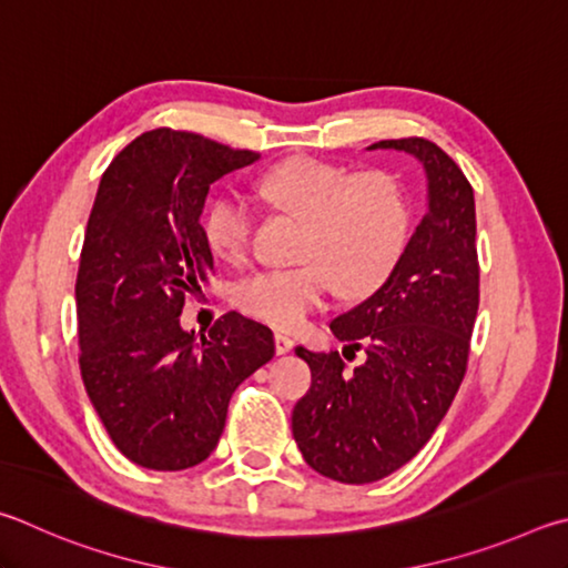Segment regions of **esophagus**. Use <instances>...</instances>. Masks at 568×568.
<instances>
[{
	"label": "esophagus",
	"instance_id": "esophagus-1",
	"mask_svg": "<svg viewBox=\"0 0 568 568\" xmlns=\"http://www.w3.org/2000/svg\"><path fill=\"white\" fill-rule=\"evenodd\" d=\"M274 349H276V354H290L294 349V339L290 334L276 332L274 334Z\"/></svg>",
	"mask_w": 568,
	"mask_h": 568
}]
</instances>
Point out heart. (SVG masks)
I'll return each instance as SVG.
<instances>
[{
	"label": "heart",
	"mask_w": 568,
	"mask_h": 568,
	"mask_svg": "<svg viewBox=\"0 0 568 568\" xmlns=\"http://www.w3.org/2000/svg\"><path fill=\"white\" fill-rule=\"evenodd\" d=\"M258 194L302 219L290 268H264L236 284L244 314L276 329H296L322 310L336 284L344 296L379 286L399 258L409 232V202L392 174H354L346 166L296 156L258 179ZM209 248L244 262L252 248L254 212L242 194H219L204 212Z\"/></svg>",
	"instance_id": "heart-1"
}]
</instances>
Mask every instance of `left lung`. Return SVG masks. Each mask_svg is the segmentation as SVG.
I'll return each instance as SVG.
<instances>
[{
    "label": "left lung",
    "mask_w": 568,
    "mask_h": 568,
    "mask_svg": "<svg viewBox=\"0 0 568 568\" xmlns=\"http://www.w3.org/2000/svg\"><path fill=\"white\" fill-rule=\"evenodd\" d=\"M419 159L429 204L392 274L369 300L332 322L344 353L364 348L346 371L339 352L296 356L312 389L292 414L294 442L314 471L342 484H372L412 462L449 412L469 362L479 312L476 206L469 179L429 139H384Z\"/></svg>",
    "instance_id": "obj_1"
}]
</instances>
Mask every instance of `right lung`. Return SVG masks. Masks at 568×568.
Instances as JSON below:
<instances>
[{
    "label": "right lung",
    "instance_id": "obj_1",
    "mask_svg": "<svg viewBox=\"0 0 568 568\" xmlns=\"http://www.w3.org/2000/svg\"><path fill=\"white\" fill-rule=\"evenodd\" d=\"M256 159L162 126L126 144L99 182L74 286L79 369L114 446L144 469L202 464L236 386L274 356L272 329L236 312L202 339L179 324L214 274L209 186Z\"/></svg>",
    "mask_w": 568,
    "mask_h": 568
}]
</instances>
